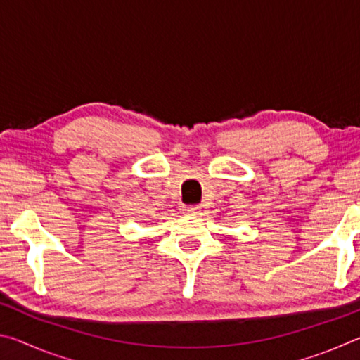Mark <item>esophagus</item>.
<instances>
[{"instance_id":"34e87169","label":"esophagus","mask_w":360,"mask_h":360,"mask_svg":"<svg viewBox=\"0 0 360 360\" xmlns=\"http://www.w3.org/2000/svg\"><path fill=\"white\" fill-rule=\"evenodd\" d=\"M184 211L187 212V214H197V212L200 211V206H186Z\"/></svg>"}]
</instances>
